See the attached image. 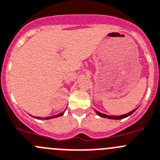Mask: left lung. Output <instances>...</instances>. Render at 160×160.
Wrapping results in <instances>:
<instances>
[{
    "instance_id": "obj_1",
    "label": "left lung",
    "mask_w": 160,
    "mask_h": 160,
    "mask_svg": "<svg viewBox=\"0 0 160 160\" xmlns=\"http://www.w3.org/2000/svg\"><path fill=\"white\" fill-rule=\"evenodd\" d=\"M136 110V109H134L133 111L128 112V113H127V114L122 115V116H108V115H105V114H103V113H100V112H97V111H96V113L98 115V116H101V117H103V118H108V119H123V118L128 117V116H129L130 115H132V113H133V112H135Z\"/></svg>"
}]
</instances>
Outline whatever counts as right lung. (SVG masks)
I'll use <instances>...</instances> for the list:
<instances>
[{"instance_id": "obj_1", "label": "right lung", "mask_w": 160, "mask_h": 160, "mask_svg": "<svg viewBox=\"0 0 160 160\" xmlns=\"http://www.w3.org/2000/svg\"><path fill=\"white\" fill-rule=\"evenodd\" d=\"M63 114H64V112H61V113H60V114H58V115H56V116H49V117L43 118V119H52V118H56V117H58V116H61ZM37 119H42V118H41V117H37Z\"/></svg>"}]
</instances>
